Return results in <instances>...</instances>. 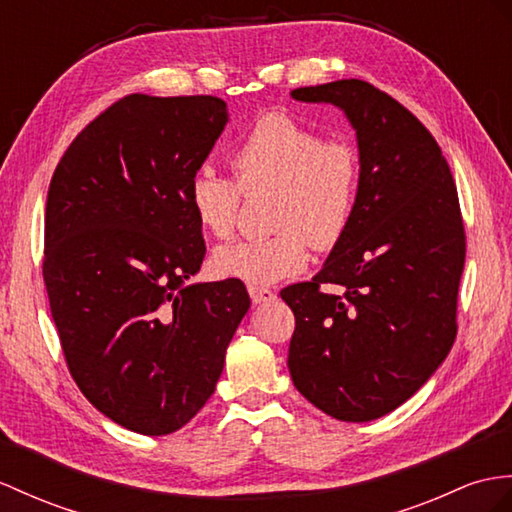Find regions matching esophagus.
<instances>
[{"label":"esophagus","instance_id":"obj_1","mask_svg":"<svg viewBox=\"0 0 512 512\" xmlns=\"http://www.w3.org/2000/svg\"><path fill=\"white\" fill-rule=\"evenodd\" d=\"M249 297H252L254 304H263V302H271L273 297H276V293H273L271 289H265V286H249Z\"/></svg>","mask_w":512,"mask_h":512}]
</instances>
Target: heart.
I'll list each match as a JSON object with an SVG mask.
<instances>
[{
	"mask_svg": "<svg viewBox=\"0 0 512 512\" xmlns=\"http://www.w3.org/2000/svg\"><path fill=\"white\" fill-rule=\"evenodd\" d=\"M232 178L199 169L189 182L186 202L199 228L228 239L239 219L241 193L273 189L271 226L263 239L221 245L213 269L221 278L249 284H273L302 273L310 263V245H339L358 210L363 162L345 139L323 134L286 112H269L249 126L228 154Z\"/></svg>",
	"mask_w": 512,
	"mask_h": 512,
	"instance_id": "obj_1",
	"label": "heart"
}]
</instances>
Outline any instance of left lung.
Segmentation results:
<instances>
[{"label":"left lung","instance_id":"1","mask_svg":"<svg viewBox=\"0 0 512 512\" xmlns=\"http://www.w3.org/2000/svg\"><path fill=\"white\" fill-rule=\"evenodd\" d=\"M291 95L345 112L363 182L352 228L323 269L280 291L295 315L289 371L326 415L371 421L415 395L454 345L465 267L456 184L426 126L373 84L336 80Z\"/></svg>","mask_w":512,"mask_h":512}]
</instances>
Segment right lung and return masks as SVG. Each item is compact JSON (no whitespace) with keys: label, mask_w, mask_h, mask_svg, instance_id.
Listing matches in <instances>:
<instances>
[{"label":"right lung","mask_w":512,"mask_h":512,"mask_svg":"<svg viewBox=\"0 0 512 512\" xmlns=\"http://www.w3.org/2000/svg\"><path fill=\"white\" fill-rule=\"evenodd\" d=\"M226 123L213 95H126L49 184L43 280L62 354L86 400L132 432L199 413L249 308L241 280L186 284L206 254L186 191Z\"/></svg>","instance_id":"1"}]
</instances>
